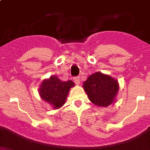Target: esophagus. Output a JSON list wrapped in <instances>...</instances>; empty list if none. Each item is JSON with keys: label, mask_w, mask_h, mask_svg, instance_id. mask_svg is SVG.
Listing matches in <instances>:
<instances>
[{"label": "esophagus", "mask_w": 150, "mask_h": 150, "mask_svg": "<svg viewBox=\"0 0 150 150\" xmlns=\"http://www.w3.org/2000/svg\"><path fill=\"white\" fill-rule=\"evenodd\" d=\"M73 79H74V81H75L76 85H80V79H79V77H75Z\"/></svg>", "instance_id": "esophagus-1"}]
</instances>
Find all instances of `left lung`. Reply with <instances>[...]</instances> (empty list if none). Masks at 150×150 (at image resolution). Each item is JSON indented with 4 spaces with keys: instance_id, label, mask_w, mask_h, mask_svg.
<instances>
[{
    "instance_id": "1",
    "label": "left lung",
    "mask_w": 150,
    "mask_h": 150,
    "mask_svg": "<svg viewBox=\"0 0 150 150\" xmlns=\"http://www.w3.org/2000/svg\"><path fill=\"white\" fill-rule=\"evenodd\" d=\"M82 87L91 102L104 108L115 102L119 91L117 79L99 71L89 75Z\"/></svg>"
}]
</instances>
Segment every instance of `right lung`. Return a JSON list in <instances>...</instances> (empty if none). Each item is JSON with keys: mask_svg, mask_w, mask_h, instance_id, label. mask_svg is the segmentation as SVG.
I'll list each match as a JSON object with an SVG mask.
<instances>
[{"mask_svg": "<svg viewBox=\"0 0 150 150\" xmlns=\"http://www.w3.org/2000/svg\"><path fill=\"white\" fill-rule=\"evenodd\" d=\"M74 86L75 83L71 80L62 81L56 75H52L41 82L39 94L45 102L56 110L65 104L69 91Z\"/></svg>", "mask_w": 150, "mask_h": 150, "instance_id": "add662e5", "label": "right lung"}]
</instances>
